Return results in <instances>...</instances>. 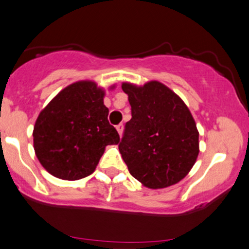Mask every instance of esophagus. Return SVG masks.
I'll list each match as a JSON object with an SVG mask.
<instances>
[{"label":"esophagus","mask_w":249,"mask_h":249,"mask_svg":"<svg viewBox=\"0 0 249 249\" xmlns=\"http://www.w3.org/2000/svg\"><path fill=\"white\" fill-rule=\"evenodd\" d=\"M116 128H117V132L119 133V135H122V133H123V124L117 125V126H116Z\"/></svg>","instance_id":"1"}]
</instances>
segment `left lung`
Wrapping results in <instances>:
<instances>
[{"instance_id":"obj_1","label":"left lung","mask_w":249,"mask_h":249,"mask_svg":"<svg viewBox=\"0 0 249 249\" xmlns=\"http://www.w3.org/2000/svg\"><path fill=\"white\" fill-rule=\"evenodd\" d=\"M131 121L119 152L133 177L148 188H164L186 176L199 155V132L184 101L159 81L124 83Z\"/></svg>"}]
</instances>
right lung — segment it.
Wrapping results in <instances>:
<instances>
[{
  "instance_id": "add662e5",
  "label": "right lung",
  "mask_w": 249,
  "mask_h": 249,
  "mask_svg": "<svg viewBox=\"0 0 249 249\" xmlns=\"http://www.w3.org/2000/svg\"><path fill=\"white\" fill-rule=\"evenodd\" d=\"M105 90L78 81L61 90L40 112L33 130L34 150L49 174L78 180L93 174L108 144L119 134L109 124Z\"/></svg>"
}]
</instances>
